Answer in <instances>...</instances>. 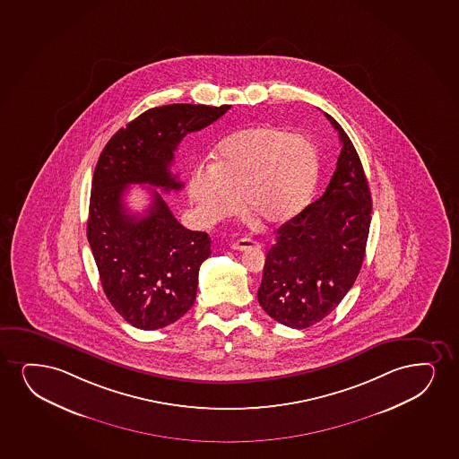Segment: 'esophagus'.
Here are the masks:
<instances>
[{
    "mask_svg": "<svg viewBox=\"0 0 459 459\" xmlns=\"http://www.w3.org/2000/svg\"><path fill=\"white\" fill-rule=\"evenodd\" d=\"M261 245L253 238H238L236 242H232L231 248L236 251L250 250V248H259Z\"/></svg>",
    "mask_w": 459,
    "mask_h": 459,
    "instance_id": "obj_1",
    "label": "esophagus"
}]
</instances>
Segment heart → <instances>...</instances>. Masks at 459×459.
Returning a JSON list of instances; mask_svg holds the SVG:
<instances>
[{
    "label": "heart",
    "instance_id": "obj_1",
    "mask_svg": "<svg viewBox=\"0 0 459 459\" xmlns=\"http://www.w3.org/2000/svg\"><path fill=\"white\" fill-rule=\"evenodd\" d=\"M318 172V153L307 138L255 126L221 140L214 163L194 169L187 191L206 223L234 214L240 195L245 214L262 225H281L306 206Z\"/></svg>",
    "mask_w": 459,
    "mask_h": 459
}]
</instances>
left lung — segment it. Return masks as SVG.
Wrapping results in <instances>:
<instances>
[{"mask_svg": "<svg viewBox=\"0 0 459 459\" xmlns=\"http://www.w3.org/2000/svg\"><path fill=\"white\" fill-rule=\"evenodd\" d=\"M342 143L325 194L285 221L268 250L257 299L281 325L306 329L331 314L360 273L371 225V192L352 141Z\"/></svg>", "mask_w": 459, "mask_h": 459, "instance_id": "1", "label": "left lung"}]
</instances>
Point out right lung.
Returning <instances> with one entry per match:
<instances>
[{
    "label": "right lung",
    "instance_id": "1",
    "mask_svg": "<svg viewBox=\"0 0 459 459\" xmlns=\"http://www.w3.org/2000/svg\"><path fill=\"white\" fill-rule=\"evenodd\" d=\"M231 105L170 104L155 107L113 134L94 169L87 238L104 293L117 314L143 331L172 325L192 307L198 270L211 255L206 232L177 221L152 189L144 215L124 206L130 185L180 191L170 172L174 152L186 134L208 127Z\"/></svg>",
    "mask_w": 459,
    "mask_h": 459
}]
</instances>
